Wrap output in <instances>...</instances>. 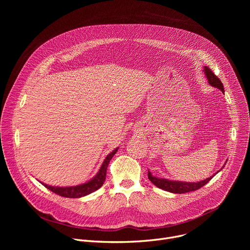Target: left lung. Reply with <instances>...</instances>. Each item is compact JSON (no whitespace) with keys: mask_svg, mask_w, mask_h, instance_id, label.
<instances>
[{"mask_svg":"<svg viewBox=\"0 0 250 250\" xmlns=\"http://www.w3.org/2000/svg\"><path fill=\"white\" fill-rule=\"evenodd\" d=\"M204 72L207 76L208 83L212 87H216V88L220 89L225 94V89H224V85H223L222 81L215 74H213L212 71L208 67L205 66ZM213 176L215 175H212L209 178H207L206 180H203L200 182H196V183L188 182L187 183V182H181V181L178 182V181H170L167 179H161V178L152 176L151 173L148 171V179L152 182V184H154L156 187H158L164 191L174 193V194H184V193L196 191V190L202 188L203 186H205Z\"/></svg>","mask_w":250,"mask_h":250,"instance_id":"1","label":"left lung"}]
</instances>
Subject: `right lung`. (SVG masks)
<instances>
[{"label":"right lung","instance_id":"1","mask_svg":"<svg viewBox=\"0 0 250 250\" xmlns=\"http://www.w3.org/2000/svg\"><path fill=\"white\" fill-rule=\"evenodd\" d=\"M118 149L119 148H116L113 152H111L108 156L105 157L98 174L93 178L92 180H90L89 182H87L85 184L73 186V187H53V186H48L43 183L42 184L45 188H47L51 192H53L61 197H65V198H81L86 195H89V194L95 192L96 190L100 189L103 186V184L105 180L106 168H108V165H109L111 159L116 154Z\"/></svg>","mask_w":250,"mask_h":250}]
</instances>
